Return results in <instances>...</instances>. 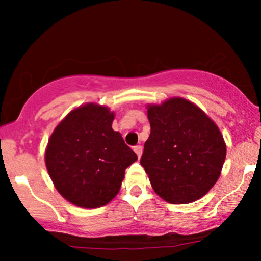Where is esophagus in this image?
Returning a JSON list of instances; mask_svg holds the SVG:
<instances>
[{"label": "esophagus", "mask_w": 261, "mask_h": 261, "mask_svg": "<svg viewBox=\"0 0 261 261\" xmlns=\"http://www.w3.org/2000/svg\"><path fill=\"white\" fill-rule=\"evenodd\" d=\"M134 151H135V153L137 154V157H141V155H142V151H143V148H142V146H135L134 147Z\"/></svg>", "instance_id": "obj_1"}]
</instances>
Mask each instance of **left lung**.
<instances>
[{
	"instance_id": "obj_1",
	"label": "left lung",
	"mask_w": 261,
	"mask_h": 261,
	"mask_svg": "<svg viewBox=\"0 0 261 261\" xmlns=\"http://www.w3.org/2000/svg\"><path fill=\"white\" fill-rule=\"evenodd\" d=\"M147 109L151 134L140 163L152 188L169 203L196 201L216 184L226 160L220 128L184 98Z\"/></svg>"
}]
</instances>
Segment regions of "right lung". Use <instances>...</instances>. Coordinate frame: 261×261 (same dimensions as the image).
<instances>
[{
	"label": "right lung",
	"instance_id": "add662e5",
	"mask_svg": "<svg viewBox=\"0 0 261 261\" xmlns=\"http://www.w3.org/2000/svg\"><path fill=\"white\" fill-rule=\"evenodd\" d=\"M109 108L87 103L66 115L47 142L45 164L56 190L73 205L97 208L118 195L137 155L112 128Z\"/></svg>",
	"mask_w": 261,
	"mask_h": 261
}]
</instances>
